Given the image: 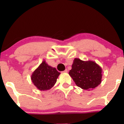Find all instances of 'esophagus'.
I'll list each match as a JSON object with an SVG mask.
<instances>
[{"instance_id": "34e87169", "label": "esophagus", "mask_w": 124, "mask_h": 124, "mask_svg": "<svg viewBox=\"0 0 124 124\" xmlns=\"http://www.w3.org/2000/svg\"><path fill=\"white\" fill-rule=\"evenodd\" d=\"M63 72H64V73H67V72H68V70H67V69H66L65 70H64V71H63Z\"/></svg>"}]
</instances>
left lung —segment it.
<instances>
[{"label": "left lung", "mask_w": 124, "mask_h": 124, "mask_svg": "<svg viewBox=\"0 0 124 124\" xmlns=\"http://www.w3.org/2000/svg\"><path fill=\"white\" fill-rule=\"evenodd\" d=\"M102 72L101 68L95 62L75 58L69 74L77 86L90 90L101 84Z\"/></svg>", "instance_id": "1"}]
</instances>
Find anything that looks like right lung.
<instances>
[{
	"instance_id": "right-lung-1",
	"label": "right lung",
	"mask_w": 124,
	"mask_h": 124,
	"mask_svg": "<svg viewBox=\"0 0 124 124\" xmlns=\"http://www.w3.org/2000/svg\"><path fill=\"white\" fill-rule=\"evenodd\" d=\"M60 74L55 68L48 65L43 60L33 72L31 79L34 85L40 91H46L53 87Z\"/></svg>"
}]
</instances>
